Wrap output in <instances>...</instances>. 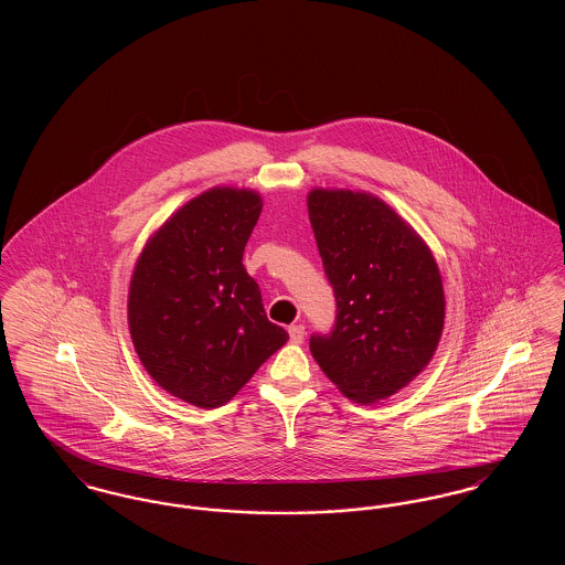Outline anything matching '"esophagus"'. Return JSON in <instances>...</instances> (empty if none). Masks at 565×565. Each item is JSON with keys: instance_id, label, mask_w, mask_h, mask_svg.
Listing matches in <instances>:
<instances>
[{"instance_id": "34e87169", "label": "esophagus", "mask_w": 565, "mask_h": 565, "mask_svg": "<svg viewBox=\"0 0 565 565\" xmlns=\"http://www.w3.org/2000/svg\"><path fill=\"white\" fill-rule=\"evenodd\" d=\"M288 332H290V341L295 343V345H300L302 341H305V326L302 323H295V326H290L288 328Z\"/></svg>"}]
</instances>
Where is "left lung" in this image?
<instances>
[{"mask_svg":"<svg viewBox=\"0 0 565 565\" xmlns=\"http://www.w3.org/2000/svg\"><path fill=\"white\" fill-rule=\"evenodd\" d=\"M337 323L311 337V353L337 390L358 404L394 396L419 375L445 326V290L422 235L371 192L307 194Z\"/></svg>","mask_w":565,"mask_h":565,"instance_id":"obj_1","label":"left lung"}]
</instances>
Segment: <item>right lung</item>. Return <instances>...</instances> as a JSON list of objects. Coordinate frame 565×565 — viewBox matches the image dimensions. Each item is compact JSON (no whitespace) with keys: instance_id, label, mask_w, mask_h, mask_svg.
Returning <instances> with one entry per match:
<instances>
[{"instance_id":"1","label":"right lung","mask_w":565,"mask_h":565,"mask_svg":"<svg viewBox=\"0 0 565 565\" xmlns=\"http://www.w3.org/2000/svg\"><path fill=\"white\" fill-rule=\"evenodd\" d=\"M260 212L256 190H205L162 222L135 263L127 318L137 358L192 406L228 403L288 341L242 263Z\"/></svg>"}]
</instances>
